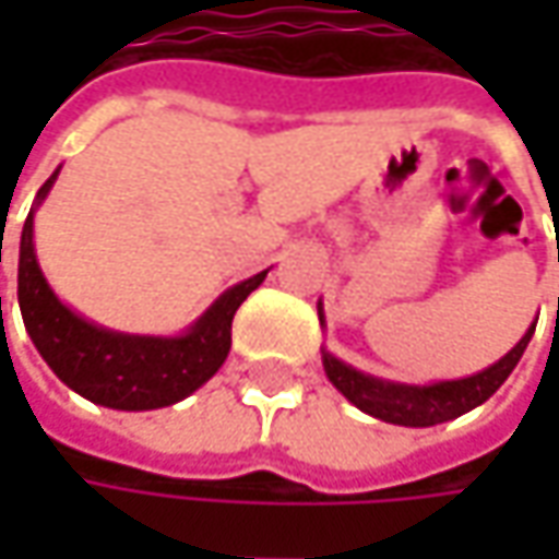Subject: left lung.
I'll list each match as a JSON object with an SVG mask.
<instances>
[{
    "label": "left lung",
    "mask_w": 559,
    "mask_h": 559,
    "mask_svg": "<svg viewBox=\"0 0 559 559\" xmlns=\"http://www.w3.org/2000/svg\"><path fill=\"white\" fill-rule=\"evenodd\" d=\"M532 333H535V326L520 338V345L510 355L501 357L495 367H488L483 373L454 379V382L423 385V389L395 385V382H382L373 376L357 373L348 364H342L338 357L326 355V352H323V367H326V376L335 389L355 407H360L364 414L385 419V423H397V426H436L444 419L461 417V414L479 407L483 401L495 395L504 385L507 376L513 373V367L520 364Z\"/></svg>",
    "instance_id": "8db88e82"
}]
</instances>
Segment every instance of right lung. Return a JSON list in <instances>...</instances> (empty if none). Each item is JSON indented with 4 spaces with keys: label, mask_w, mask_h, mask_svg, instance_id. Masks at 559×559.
<instances>
[{
    "label": "right lung",
    "mask_w": 559,
    "mask_h": 559,
    "mask_svg": "<svg viewBox=\"0 0 559 559\" xmlns=\"http://www.w3.org/2000/svg\"><path fill=\"white\" fill-rule=\"evenodd\" d=\"M52 180L43 183L39 199L49 192ZM264 276L267 270L221 295L180 338L108 333L80 320L52 295L33 254L31 214L21 233L17 301L36 352L64 385L115 411H155L192 395L221 370L233 342V317Z\"/></svg>",
    "instance_id": "obj_1"
}]
</instances>
